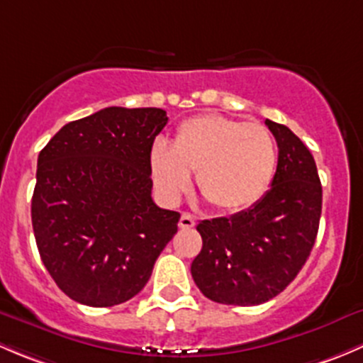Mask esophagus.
I'll return each mask as SVG.
<instances>
[{
  "label": "esophagus",
  "mask_w": 363,
  "mask_h": 363,
  "mask_svg": "<svg viewBox=\"0 0 363 363\" xmlns=\"http://www.w3.org/2000/svg\"><path fill=\"white\" fill-rule=\"evenodd\" d=\"M178 225H180V229H192V227L196 225V218H194L190 213H183Z\"/></svg>",
  "instance_id": "obj_1"
}]
</instances>
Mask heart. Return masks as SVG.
<instances>
[{
	"label": "heart",
	"instance_id": "obj_1",
	"mask_svg": "<svg viewBox=\"0 0 363 363\" xmlns=\"http://www.w3.org/2000/svg\"><path fill=\"white\" fill-rule=\"evenodd\" d=\"M278 150L271 133L223 115H199L182 122L173 145H154L150 171L155 189L177 201L196 173L197 190L218 213H236L257 203L271 185Z\"/></svg>",
	"mask_w": 363,
	"mask_h": 363
}]
</instances>
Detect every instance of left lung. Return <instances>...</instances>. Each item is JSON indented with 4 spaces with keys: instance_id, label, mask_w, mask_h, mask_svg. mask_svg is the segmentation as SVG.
Returning <instances> with one entry per match:
<instances>
[{
    "instance_id": "1",
    "label": "left lung",
    "mask_w": 363,
    "mask_h": 363,
    "mask_svg": "<svg viewBox=\"0 0 363 363\" xmlns=\"http://www.w3.org/2000/svg\"><path fill=\"white\" fill-rule=\"evenodd\" d=\"M278 143L271 189L233 216L201 220L203 250L192 278L211 301L257 306L281 294L302 269L316 241L321 183L315 159L283 124L265 121Z\"/></svg>"
}]
</instances>
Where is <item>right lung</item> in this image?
Listing matches in <instances>:
<instances>
[{"mask_svg": "<svg viewBox=\"0 0 363 363\" xmlns=\"http://www.w3.org/2000/svg\"><path fill=\"white\" fill-rule=\"evenodd\" d=\"M160 108L110 106L66 124L38 155L31 220L45 267L92 308L140 294L180 213L152 199L150 152Z\"/></svg>", "mask_w": 363, "mask_h": 363, "instance_id": "right-lung-1", "label": "right lung"}]
</instances>
